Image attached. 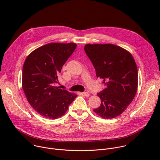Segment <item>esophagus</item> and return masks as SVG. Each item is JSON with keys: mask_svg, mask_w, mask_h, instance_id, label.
<instances>
[{"mask_svg": "<svg viewBox=\"0 0 160 160\" xmlns=\"http://www.w3.org/2000/svg\"><path fill=\"white\" fill-rule=\"evenodd\" d=\"M82 94H83V96H86V97H88V96H90V94H89L88 92H83V93H82Z\"/></svg>", "mask_w": 160, "mask_h": 160, "instance_id": "1", "label": "esophagus"}]
</instances>
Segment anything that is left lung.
Listing matches in <instances>:
<instances>
[{
	"label": "left lung",
	"instance_id": "left-lung-1",
	"mask_svg": "<svg viewBox=\"0 0 160 160\" xmlns=\"http://www.w3.org/2000/svg\"><path fill=\"white\" fill-rule=\"evenodd\" d=\"M85 52L95 68L97 78L106 88L98 94L101 105L94 111L101 118H114L133 101L138 87V72L132 55L118 45L86 44Z\"/></svg>",
	"mask_w": 160,
	"mask_h": 160
}]
</instances>
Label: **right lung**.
<instances>
[{
    "mask_svg": "<svg viewBox=\"0 0 160 160\" xmlns=\"http://www.w3.org/2000/svg\"><path fill=\"white\" fill-rule=\"evenodd\" d=\"M76 48L75 43H50L32 51L25 59L22 87L29 104L45 118H60L77 96L54 85Z\"/></svg>",
    "mask_w": 160,
    "mask_h": 160,
    "instance_id": "1",
    "label": "right lung"
}]
</instances>
